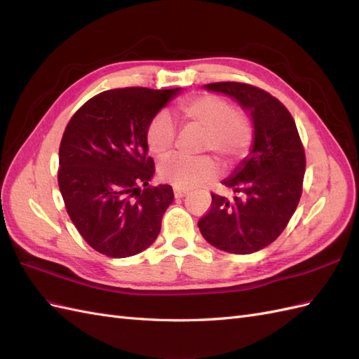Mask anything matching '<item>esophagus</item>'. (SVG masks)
Instances as JSON below:
<instances>
[{
    "instance_id": "34e87169",
    "label": "esophagus",
    "mask_w": 359,
    "mask_h": 359,
    "mask_svg": "<svg viewBox=\"0 0 359 359\" xmlns=\"http://www.w3.org/2000/svg\"><path fill=\"white\" fill-rule=\"evenodd\" d=\"M187 193H189V190H186V189H178V187L173 189V194H175V198H184Z\"/></svg>"
}]
</instances>
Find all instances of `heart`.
I'll return each mask as SVG.
<instances>
[{"label": "heart", "instance_id": "obj_1", "mask_svg": "<svg viewBox=\"0 0 359 359\" xmlns=\"http://www.w3.org/2000/svg\"><path fill=\"white\" fill-rule=\"evenodd\" d=\"M177 111L184 124L202 130L199 151H210L224 168L244 158L255 142L253 121L244 111L223 97L202 93L178 103ZM177 139V127L168 112L160 111L149 119L145 140L151 153L166 156ZM217 173V163L208 156H172L158 165V178L178 189H190L210 181Z\"/></svg>", "mask_w": 359, "mask_h": 359}]
</instances>
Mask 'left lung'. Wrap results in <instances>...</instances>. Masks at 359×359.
Returning a JSON list of instances; mask_svg holds the SVG:
<instances>
[{"mask_svg": "<svg viewBox=\"0 0 359 359\" xmlns=\"http://www.w3.org/2000/svg\"><path fill=\"white\" fill-rule=\"evenodd\" d=\"M206 90L233 97L250 111L255 142L250 157L223 181L233 202L211 193L198 226L211 245L250 255L274 243L286 229L302 194L306 153L287 107L262 88L244 82H214Z\"/></svg>", "mask_w": 359, "mask_h": 359, "instance_id": "1", "label": "left lung"}]
</instances>
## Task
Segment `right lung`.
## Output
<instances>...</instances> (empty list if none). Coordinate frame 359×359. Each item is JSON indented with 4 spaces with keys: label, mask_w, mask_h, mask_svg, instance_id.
Masks as SVG:
<instances>
[{
    "label": "right lung",
    "mask_w": 359,
    "mask_h": 359,
    "mask_svg": "<svg viewBox=\"0 0 359 359\" xmlns=\"http://www.w3.org/2000/svg\"><path fill=\"white\" fill-rule=\"evenodd\" d=\"M173 90H107L83 103L64 130L58 186L70 220L95 252L128 257L144 252L173 202L169 184L153 187L154 160L145 132Z\"/></svg>",
    "instance_id": "right-lung-1"
}]
</instances>
